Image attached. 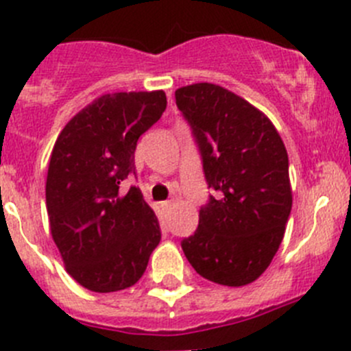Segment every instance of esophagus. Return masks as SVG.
<instances>
[{"instance_id":"obj_1","label":"esophagus","mask_w":351,"mask_h":351,"mask_svg":"<svg viewBox=\"0 0 351 351\" xmlns=\"http://www.w3.org/2000/svg\"><path fill=\"white\" fill-rule=\"evenodd\" d=\"M161 207H162V210H165L166 214H169V213H171V209H173V202H171V200H166V202L161 204Z\"/></svg>"}]
</instances>
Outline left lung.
Segmentation results:
<instances>
[{
    "label": "left lung",
    "mask_w": 351,
    "mask_h": 351,
    "mask_svg": "<svg viewBox=\"0 0 351 351\" xmlns=\"http://www.w3.org/2000/svg\"><path fill=\"white\" fill-rule=\"evenodd\" d=\"M175 97L199 142L207 183L221 193L200 209L183 252L213 283H254L276 255L293 204L287 147L266 114L221 85H185Z\"/></svg>",
    "instance_id": "1"
}]
</instances>
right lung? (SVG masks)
<instances>
[{
  "label": "right lung",
  "instance_id": "add662e5",
  "mask_svg": "<svg viewBox=\"0 0 351 351\" xmlns=\"http://www.w3.org/2000/svg\"><path fill=\"white\" fill-rule=\"evenodd\" d=\"M166 110L165 90L104 94L58 135L46 178L49 230L66 273L80 287L111 293L137 283L161 241L154 210L137 186L134 152Z\"/></svg>",
  "mask_w": 351,
  "mask_h": 351
}]
</instances>
